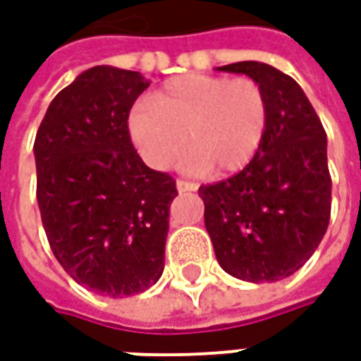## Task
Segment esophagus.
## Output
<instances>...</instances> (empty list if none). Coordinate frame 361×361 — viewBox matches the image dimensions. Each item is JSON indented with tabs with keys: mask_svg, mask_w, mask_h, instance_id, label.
Returning a JSON list of instances; mask_svg holds the SVG:
<instances>
[{
	"mask_svg": "<svg viewBox=\"0 0 361 361\" xmlns=\"http://www.w3.org/2000/svg\"><path fill=\"white\" fill-rule=\"evenodd\" d=\"M198 186L194 183H188V180H183V178H178L177 180V190L178 192H192L196 190Z\"/></svg>",
	"mask_w": 361,
	"mask_h": 361,
	"instance_id": "esophagus-1",
	"label": "esophagus"
}]
</instances>
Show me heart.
Returning <instances> with one entry per match:
<instances>
[{
  "label": "heart",
  "mask_w": 361,
  "mask_h": 361,
  "mask_svg": "<svg viewBox=\"0 0 361 361\" xmlns=\"http://www.w3.org/2000/svg\"><path fill=\"white\" fill-rule=\"evenodd\" d=\"M269 104L264 88L246 76L184 75L142 97L128 113V133L148 165L167 169L188 142L180 167L206 173L244 169L265 138Z\"/></svg>",
  "instance_id": "heart-1"
}]
</instances>
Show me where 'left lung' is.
Here are the masks:
<instances>
[{"mask_svg": "<svg viewBox=\"0 0 361 361\" xmlns=\"http://www.w3.org/2000/svg\"><path fill=\"white\" fill-rule=\"evenodd\" d=\"M217 71L256 80L269 104V123L257 154L240 173L200 186L204 221L228 275L275 283L306 264L329 227L327 134L292 76L259 61Z\"/></svg>", "mask_w": 361, "mask_h": 361, "instance_id": "left-lung-1", "label": "left lung"}]
</instances>
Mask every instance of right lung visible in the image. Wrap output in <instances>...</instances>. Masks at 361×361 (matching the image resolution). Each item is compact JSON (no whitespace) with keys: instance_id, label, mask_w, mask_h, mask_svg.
<instances>
[{"instance_id":"obj_1","label":"right lung","mask_w":361,"mask_h":361,"mask_svg":"<svg viewBox=\"0 0 361 361\" xmlns=\"http://www.w3.org/2000/svg\"><path fill=\"white\" fill-rule=\"evenodd\" d=\"M149 86L97 65L76 76L40 123L36 198L54 256L78 285L111 298L148 290L165 267L175 178L134 149L128 113Z\"/></svg>"}]
</instances>
